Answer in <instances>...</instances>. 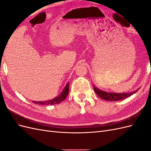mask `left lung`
<instances>
[{
    "label": "left lung",
    "mask_w": 151,
    "mask_h": 151,
    "mask_svg": "<svg viewBox=\"0 0 151 151\" xmlns=\"http://www.w3.org/2000/svg\"><path fill=\"white\" fill-rule=\"evenodd\" d=\"M94 90L95 93L97 94L99 97L101 98V99L106 100V101H119V100H122L123 99H125L128 97L130 96L131 95L134 94L135 93V92L137 91L136 90L133 92H130L129 93H108L105 92V91H103L94 86Z\"/></svg>",
    "instance_id": "obj_1"
}]
</instances>
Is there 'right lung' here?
Listing matches in <instances>:
<instances>
[{
	"label": "right lung",
	"instance_id": "add662e5",
	"mask_svg": "<svg viewBox=\"0 0 151 151\" xmlns=\"http://www.w3.org/2000/svg\"><path fill=\"white\" fill-rule=\"evenodd\" d=\"M68 91H69V84H67L65 86V88L63 89L62 93L59 95L58 97L51 100H48L47 101H32V102H33L34 103H36V104H40L41 105H49V104L52 105V104L60 103L67 98V95L68 94Z\"/></svg>",
	"mask_w": 151,
	"mask_h": 151
}]
</instances>
